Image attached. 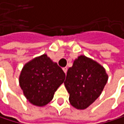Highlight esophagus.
Wrapping results in <instances>:
<instances>
[{
  "label": "esophagus",
  "mask_w": 124,
  "mask_h": 124,
  "mask_svg": "<svg viewBox=\"0 0 124 124\" xmlns=\"http://www.w3.org/2000/svg\"><path fill=\"white\" fill-rule=\"evenodd\" d=\"M62 70H63L64 72L66 74V73H67V67H63V68H62Z\"/></svg>",
  "instance_id": "esophagus-1"
}]
</instances>
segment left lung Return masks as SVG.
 <instances>
[{"label":"left lung","instance_id":"obj_1","mask_svg":"<svg viewBox=\"0 0 124 124\" xmlns=\"http://www.w3.org/2000/svg\"><path fill=\"white\" fill-rule=\"evenodd\" d=\"M108 79L101 64L85 55L79 56L68 69L64 83L70 104L79 110L86 109L101 95Z\"/></svg>","mask_w":124,"mask_h":124}]
</instances>
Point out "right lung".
Listing matches in <instances>:
<instances>
[{"label":"right lung","mask_w":124,"mask_h":124,"mask_svg":"<svg viewBox=\"0 0 124 124\" xmlns=\"http://www.w3.org/2000/svg\"><path fill=\"white\" fill-rule=\"evenodd\" d=\"M64 79L62 68L44 54L24 64L19 75V85L29 103L42 107L53 99Z\"/></svg>","instance_id":"obj_1"}]
</instances>
